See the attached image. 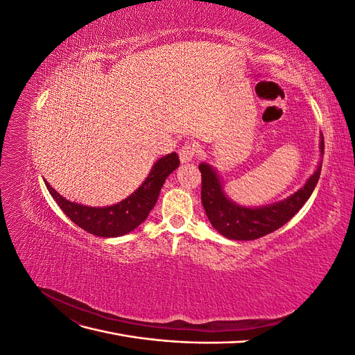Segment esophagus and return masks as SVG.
<instances>
[{"label":"esophagus","instance_id":"obj_1","mask_svg":"<svg viewBox=\"0 0 355 355\" xmlns=\"http://www.w3.org/2000/svg\"><path fill=\"white\" fill-rule=\"evenodd\" d=\"M198 148L196 144H185L179 149V158L182 163H189L191 159H194V157H197Z\"/></svg>","mask_w":355,"mask_h":355}]
</instances>
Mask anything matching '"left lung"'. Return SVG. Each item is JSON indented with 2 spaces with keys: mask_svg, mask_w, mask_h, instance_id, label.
I'll use <instances>...</instances> for the list:
<instances>
[{
  "mask_svg": "<svg viewBox=\"0 0 355 355\" xmlns=\"http://www.w3.org/2000/svg\"><path fill=\"white\" fill-rule=\"evenodd\" d=\"M320 151L324 154L323 137H321ZM198 168L201 171V202L210 223L223 237L245 241L261 239L263 235L274 232L295 216L313 194L321 173V163L304 188L280 202L259 209L241 207L232 202L223 194L216 171L204 163H201Z\"/></svg>",
  "mask_w": 355,
  "mask_h": 355,
  "instance_id": "8db88e82",
  "label": "left lung"
}]
</instances>
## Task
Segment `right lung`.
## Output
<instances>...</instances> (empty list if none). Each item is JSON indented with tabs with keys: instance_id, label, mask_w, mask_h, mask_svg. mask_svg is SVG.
I'll use <instances>...</instances> for the list:
<instances>
[{
	"instance_id": "right-lung-1",
	"label": "right lung",
	"mask_w": 355,
	"mask_h": 355,
	"mask_svg": "<svg viewBox=\"0 0 355 355\" xmlns=\"http://www.w3.org/2000/svg\"><path fill=\"white\" fill-rule=\"evenodd\" d=\"M178 167L179 157L176 153L159 158L144 184L130 197L110 207H87L71 202L58 194L47 182L46 185L58 206L80 228L98 237H120L132 232L148 218L158 200L161 187Z\"/></svg>"
}]
</instances>
